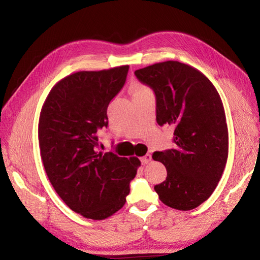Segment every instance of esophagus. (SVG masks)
Segmentation results:
<instances>
[{"label": "esophagus", "instance_id": "esophagus-1", "mask_svg": "<svg viewBox=\"0 0 260 260\" xmlns=\"http://www.w3.org/2000/svg\"><path fill=\"white\" fill-rule=\"evenodd\" d=\"M140 159H141V162H142V164H148L149 161L152 160V156L149 155V154H146L143 157H141Z\"/></svg>", "mask_w": 260, "mask_h": 260}]
</instances>
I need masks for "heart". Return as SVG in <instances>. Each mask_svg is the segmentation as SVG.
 Returning a JSON list of instances; mask_svg holds the SVG:
<instances>
[{"mask_svg": "<svg viewBox=\"0 0 260 260\" xmlns=\"http://www.w3.org/2000/svg\"><path fill=\"white\" fill-rule=\"evenodd\" d=\"M130 91L131 93L133 94V96H140L142 95V94H145L147 92H149L151 90H149L146 85H144L143 83L141 82H138V81H133L131 84H130Z\"/></svg>", "mask_w": 260, "mask_h": 260, "instance_id": "heart-1", "label": "heart"}]
</instances>
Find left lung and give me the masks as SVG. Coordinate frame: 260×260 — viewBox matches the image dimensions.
Masks as SVG:
<instances>
[{
    "label": "left lung",
    "instance_id": "8db88e82",
    "mask_svg": "<svg viewBox=\"0 0 260 260\" xmlns=\"http://www.w3.org/2000/svg\"><path fill=\"white\" fill-rule=\"evenodd\" d=\"M156 96V120L175 127V147L155 152L167 169L154 186L171 208L191 210L207 201L221 179L229 152L222 101L208 78L177 60L156 62L135 72Z\"/></svg>",
    "mask_w": 260,
    "mask_h": 260
}]
</instances>
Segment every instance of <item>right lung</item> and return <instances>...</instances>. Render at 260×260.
I'll return each mask as SVG.
<instances>
[{
	"instance_id": "1",
	"label": "right lung",
	"mask_w": 260,
	"mask_h": 260,
	"mask_svg": "<svg viewBox=\"0 0 260 260\" xmlns=\"http://www.w3.org/2000/svg\"><path fill=\"white\" fill-rule=\"evenodd\" d=\"M129 66L78 72L50 91L39 118V145L54 190L77 214L103 220L121 209L138 157L99 149L98 131L107 127V107L125 82Z\"/></svg>"
}]
</instances>
